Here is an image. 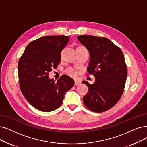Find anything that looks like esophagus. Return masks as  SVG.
I'll return each instance as SVG.
<instances>
[{"instance_id": "obj_1", "label": "esophagus", "mask_w": 147, "mask_h": 147, "mask_svg": "<svg viewBox=\"0 0 147 147\" xmlns=\"http://www.w3.org/2000/svg\"><path fill=\"white\" fill-rule=\"evenodd\" d=\"M81 84V82L78 80H75V83H74V84L75 86H78V85H80Z\"/></svg>"}]
</instances>
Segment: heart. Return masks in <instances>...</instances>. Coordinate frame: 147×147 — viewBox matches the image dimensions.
Listing matches in <instances>:
<instances>
[{"label":"heart","instance_id":"b5f03b06","mask_svg":"<svg viewBox=\"0 0 147 147\" xmlns=\"http://www.w3.org/2000/svg\"><path fill=\"white\" fill-rule=\"evenodd\" d=\"M78 48H85L83 46H80L78 47ZM65 73H66V74H67L68 75L71 76V77H75V76L77 75V70H75L74 68H73V67H69V68L65 70Z\"/></svg>","mask_w":147,"mask_h":147}]
</instances>
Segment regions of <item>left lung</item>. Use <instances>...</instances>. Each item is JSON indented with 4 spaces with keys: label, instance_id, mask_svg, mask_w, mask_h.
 Returning a JSON list of instances; mask_svg holds the SVG:
<instances>
[{
    "label": "left lung",
    "instance_id": "left-lung-1",
    "mask_svg": "<svg viewBox=\"0 0 147 147\" xmlns=\"http://www.w3.org/2000/svg\"><path fill=\"white\" fill-rule=\"evenodd\" d=\"M77 38L89 52L87 72L95 77L92 84L83 81L89 87L83 102L90 110L103 112L113 107L124 92L127 76L124 54L107 38L81 35Z\"/></svg>",
    "mask_w": 147,
    "mask_h": 147
}]
</instances>
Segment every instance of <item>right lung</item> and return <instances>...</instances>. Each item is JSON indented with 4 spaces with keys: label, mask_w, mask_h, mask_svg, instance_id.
<instances>
[{
    "label": "right lung",
    "mask_w": 147,
    "mask_h": 147,
    "mask_svg": "<svg viewBox=\"0 0 147 147\" xmlns=\"http://www.w3.org/2000/svg\"><path fill=\"white\" fill-rule=\"evenodd\" d=\"M69 41L66 36H47L29 43L18 63L20 89L28 102L44 112L53 111L63 102L74 81L63 75L57 82L48 77L61 61V52Z\"/></svg>",
    "instance_id": "add662e5"
}]
</instances>
